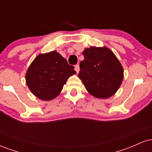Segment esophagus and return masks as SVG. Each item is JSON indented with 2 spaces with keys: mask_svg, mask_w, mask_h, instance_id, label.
Returning <instances> with one entry per match:
<instances>
[{
  "mask_svg": "<svg viewBox=\"0 0 152 152\" xmlns=\"http://www.w3.org/2000/svg\"><path fill=\"white\" fill-rule=\"evenodd\" d=\"M75 71H76V73H77V74H78V72H79V71H80L79 66H78V65L75 66Z\"/></svg>",
  "mask_w": 152,
  "mask_h": 152,
  "instance_id": "34e87169",
  "label": "esophagus"
}]
</instances>
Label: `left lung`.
Instances as JSON below:
<instances>
[{
	"mask_svg": "<svg viewBox=\"0 0 152 152\" xmlns=\"http://www.w3.org/2000/svg\"><path fill=\"white\" fill-rule=\"evenodd\" d=\"M78 77L87 91L96 98L108 99L117 91L124 78V69L107 47L85 48Z\"/></svg>",
	"mask_w": 152,
	"mask_h": 152,
	"instance_id": "8db88e82",
	"label": "left lung"
}]
</instances>
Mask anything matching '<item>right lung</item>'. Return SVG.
<instances>
[{
  "mask_svg": "<svg viewBox=\"0 0 152 152\" xmlns=\"http://www.w3.org/2000/svg\"><path fill=\"white\" fill-rule=\"evenodd\" d=\"M74 69L56 50L41 53L28 69L26 84L39 99L52 100L59 95L68 78L76 74Z\"/></svg>",
  "mask_w": 152,
  "mask_h": 152,
  "instance_id": "obj_1",
  "label": "right lung"
}]
</instances>
